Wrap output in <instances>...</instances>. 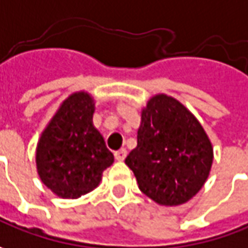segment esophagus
Returning <instances> with one entry per match:
<instances>
[{
	"label": "esophagus",
	"instance_id": "esophagus-1",
	"mask_svg": "<svg viewBox=\"0 0 248 248\" xmlns=\"http://www.w3.org/2000/svg\"><path fill=\"white\" fill-rule=\"evenodd\" d=\"M126 155H127V152H126V150H124V148H122V150H119V151H116V152H115L116 160L122 162V160H124V158H126Z\"/></svg>",
	"mask_w": 248,
	"mask_h": 248
}]
</instances>
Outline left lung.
I'll return each mask as SVG.
<instances>
[{
    "mask_svg": "<svg viewBox=\"0 0 248 248\" xmlns=\"http://www.w3.org/2000/svg\"><path fill=\"white\" fill-rule=\"evenodd\" d=\"M213 158L211 141L192 112L174 97L155 94L141 111L137 147L124 163L144 195L178 206L201 191Z\"/></svg>",
    "mask_w": 248,
    "mask_h": 248,
    "instance_id": "left-lung-1",
    "label": "left lung"
}]
</instances>
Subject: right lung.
<instances>
[{
  "label": "right lung",
  "instance_id": "right-lung-1",
  "mask_svg": "<svg viewBox=\"0 0 248 248\" xmlns=\"http://www.w3.org/2000/svg\"><path fill=\"white\" fill-rule=\"evenodd\" d=\"M94 100L86 92L65 98L39 137L37 171L63 199H77L97 186L114 163L112 152L93 126Z\"/></svg>",
  "mask_w": 248,
  "mask_h": 248
}]
</instances>
